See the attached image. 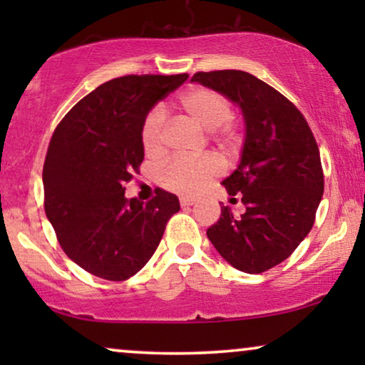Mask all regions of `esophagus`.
<instances>
[{"instance_id": "obj_1", "label": "esophagus", "mask_w": 365, "mask_h": 365, "mask_svg": "<svg viewBox=\"0 0 365 365\" xmlns=\"http://www.w3.org/2000/svg\"><path fill=\"white\" fill-rule=\"evenodd\" d=\"M179 202H181L182 207H189V206H192V204H196V201H194V199H191V197H181V199H179Z\"/></svg>"}]
</instances>
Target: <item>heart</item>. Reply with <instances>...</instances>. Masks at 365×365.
<instances>
[{"label": "heart", "mask_w": 365, "mask_h": 365, "mask_svg": "<svg viewBox=\"0 0 365 365\" xmlns=\"http://www.w3.org/2000/svg\"><path fill=\"white\" fill-rule=\"evenodd\" d=\"M178 108L206 131H211L212 141L224 153H231L237 144V124L231 116V103L222 93L212 88L196 86L179 94ZM166 119L159 108L151 109L141 126V143L149 158H159L164 153ZM221 173V164L214 156L197 161L174 159L161 168L158 174L159 186L166 191L194 196Z\"/></svg>", "instance_id": "b5f03b06"}]
</instances>
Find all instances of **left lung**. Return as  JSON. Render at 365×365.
<instances>
[{
	"instance_id": "left-lung-1",
	"label": "left lung",
	"mask_w": 365,
	"mask_h": 365,
	"mask_svg": "<svg viewBox=\"0 0 365 365\" xmlns=\"http://www.w3.org/2000/svg\"><path fill=\"white\" fill-rule=\"evenodd\" d=\"M191 81L216 89L242 109V158L222 186L229 196L241 197L246 212L237 217L221 206L207 237L231 266L261 274L286 261L316 221L324 192L316 138L302 113L252 74L199 71Z\"/></svg>"
}]
</instances>
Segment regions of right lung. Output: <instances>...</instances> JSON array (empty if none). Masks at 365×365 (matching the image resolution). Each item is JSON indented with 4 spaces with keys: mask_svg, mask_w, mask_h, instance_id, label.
<instances>
[{
    "mask_svg": "<svg viewBox=\"0 0 365 365\" xmlns=\"http://www.w3.org/2000/svg\"><path fill=\"white\" fill-rule=\"evenodd\" d=\"M189 74H128L86 94L54 129L43 166L44 212L66 256L93 276L126 281L159 246L179 199L124 197L144 159L141 126Z\"/></svg>",
    "mask_w": 365,
    "mask_h": 365,
    "instance_id": "obj_1",
    "label": "right lung"
}]
</instances>
